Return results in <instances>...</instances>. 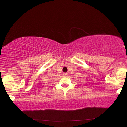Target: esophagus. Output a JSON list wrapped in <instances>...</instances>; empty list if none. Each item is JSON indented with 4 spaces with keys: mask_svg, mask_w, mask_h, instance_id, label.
Listing matches in <instances>:
<instances>
[{
    "mask_svg": "<svg viewBox=\"0 0 127 127\" xmlns=\"http://www.w3.org/2000/svg\"><path fill=\"white\" fill-rule=\"evenodd\" d=\"M63 75H64V76H67V75H68V73H63Z\"/></svg>",
    "mask_w": 127,
    "mask_h": 127,
    "instance_id": "obj_1",
    "label": "esophagus"
}]
</instances>
